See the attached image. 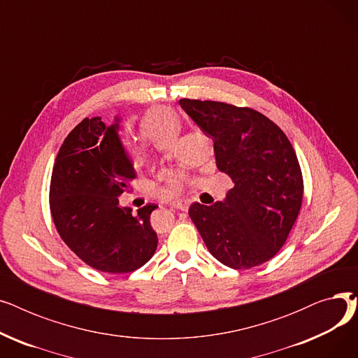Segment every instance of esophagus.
<instances>
[{
    "label": "esophagus",
    "mask_w": 358,
    "mask_h": 358,
    "mask_svg": "<svg viewBox=\"0 0 358 358\" xmlns=\"http://www.w3.org/2000/svg\"><path fill=\"white\" fill-rule=\"evenodd\" d=\"M171 208L182 210V212H187V210H189V203H187L185 200H177V201L171 203Z\"/></svg>",
    "instance_id": "1"
}]
</instances>
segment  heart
Instances as JSON below:
<instances>
[{"label":"heart","mask_w":358,"mask_h":358,"mask_svg":"<svg viewBox=\"0 0 358 358\" xmlns=\"http://www.w3.org/2000/svg\"><path fill=\"white\" fill-rule=\"evenodd\" d=\"M180 129V119L177 113L166 106H155L148 108L139 119L141 134L157 145H165L171 141ZM126 150L134 157H141L146 150V142L143 139H130L126 142ZM158 177L165 181L166 193L177 194L184 189L185 178L176 171H159Z\"/></svg>","instance_id":"b5f03b06"}]
</instances>
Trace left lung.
<instances>
[{
	"label": "left lung",
	"instance_id": "left-lung-1",
	"mask_svg": "<svg viewBox=\"0 0 358 358\" xmlns=\"http://www.w3.org/2000/svg\"><path fill=\"white\" fill-rule=\"evenodd\" d=\"M119 122L85 117L65 138L52 169L49 204L62 241L90 267L123 274L152 258L157 232L150 227L155 204L131 213L119 196L136 178L119 138Z\"/></svg>",
	"mask_w": 358,
	"mask_h": 358
}]
</instances>
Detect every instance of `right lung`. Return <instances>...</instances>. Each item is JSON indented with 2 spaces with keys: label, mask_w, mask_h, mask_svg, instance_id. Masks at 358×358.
I'll return each mask as SVG.
<instances>
[{
  "label": "right lung",
  "mask_w": 358,
  "mask_h": 358,
  "mask_svg": "<svg viewBox=\"0 0 358 358\" xmlns=\"http://www.w3.org/2000/svg\"><path fill=\"white\" fill-rule=\"evenodd\" d=\"M180 106L213 139L219 171L235 184L224 201L190 206L206 247L235 270L264 264L285 245L302 208L303 177L290 141L250 107L190 99Z\"/></svg>",
  "instance_id": "obj_1"
}]
</instances>
